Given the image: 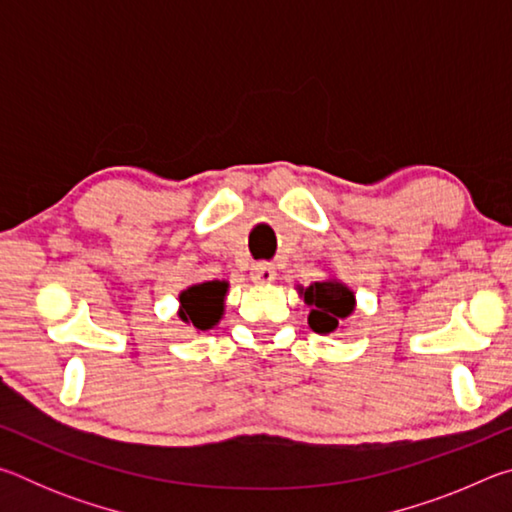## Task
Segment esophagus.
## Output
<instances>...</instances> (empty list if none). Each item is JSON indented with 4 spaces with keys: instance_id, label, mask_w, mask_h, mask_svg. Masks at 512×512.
I'll return each instance as SVG.
<instances>
[{
    "instance_id": "1",
    "label": "esophagus",
    "mask_w": 512,
    "mask_h": 512,
    "mask_svg": "<svg viewBox=\"0 0 512 512\" xmlns=\"http://www.w3.org/2000/svg\"><path fill=\"white\" fill-rule=\"evenodd\" d=\"M250 277L255 284H271L275 280V266L268 262H259L250 268Z\"/></svg>"
}]
</instances>
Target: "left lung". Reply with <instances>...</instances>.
Segmentation results:
<instances>
[{"mask_svg":"<svg viewBox=\"0 0 512 512\" xmlns=\"http://www.w3.org/2000/svg\"><path fill=\"white\" fill-rule=\"evenodd\" d=\"M296 289L309 307L307 323L316 334L327 336L336 332V329H341L345 320L357 309V296H354V291L334 275H329L320 282H311L309 287L298 284Z\"/></svg>","mask_w":512,"mask_h":512,"instance_id":"8db88e82","label":"left lung"}]
</instances>
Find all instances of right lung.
<instances>
[{"label":"right lung","mask_w":512,"mask_h":512,"mask_svg":"<svg viewBox=\"0 0 512 512\" xmlns=\"http://www.w3.org/2000/svg\"><path fill=\"white\" fill-rule=\"evenodd\" d=\"M230 284L225 280L198 282L180 291L178 296V316L183 323L192 325L196 332H205L219 325L225 314V296Z\"/></svg>","instance_id":"obj_1"}]
</instances>
